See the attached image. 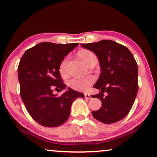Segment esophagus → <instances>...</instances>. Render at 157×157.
Returning <instances> with one entry per match:
<instances>
[{"label": "esophagus", "mask_w": 157, "mask_h": 157, "mask_svg": "<svg viewBox=\"0 0 157 157\" xmlns=\"http://www.w3.org/2000/svg\"><path fill=\"white\" fill-rule=\"evenodd\" d=\"M84 97L85 98L87 99H91V97L90 96V94H84Z\"/></svg>", "instance_id": "esophagus-1"}]
</instances>
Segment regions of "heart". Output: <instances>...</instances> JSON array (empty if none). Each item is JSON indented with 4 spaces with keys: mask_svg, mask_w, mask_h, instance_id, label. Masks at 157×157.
<instances>
[{
    "mask_svg": "<svg viewBox=\"0 0 157 157\" xmlns=\"http://www.w3.org/2000/svg\"><path fill=\"white\" fill-rule=\"evenodd\" d=\"M78 57L83 63L88 64L94 58H97L94 53L90 50H82L78 52ZM66 60H64L60 65L59 71L61 74H64L65 68H66ZM94 82V78L92 76L83 77V78H73L68 82V85L71 88L76 91H86L89 87Z\"/></svg>",
    "mask_w": 157,
    "mask_h": 157,
    "instance_id": "1",
    "label": "heart"
}]
</instances>
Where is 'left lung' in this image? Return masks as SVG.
<instances>
[{
	"instance_id": "obj_1",
	"label": "left lung",
	"mask_w": 157,
	"mask_h": 157,
	"mask_svg": "<svg viewBox=\"0 0 157 157\" xmlns=\"http://www.w3.org/2000/svg\"><path fill=\"white\" fill-rule=\"evenodd\" d=\"M81 45L96 54L101 71L94 85L100 91L91 96L100 99L101 107L92 111L93 117L105 124L120 121L131 109L138 92V66L133 54L125 46L109 40Z\"/></svg>"
}]
</instances>
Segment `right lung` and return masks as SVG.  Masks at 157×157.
Segmentation results:
<instances>
[{"mask_svg":"<svg viewBox=\"0 0 157 157\" xmlns=\"http://www.w3.org/2000/svg\"><path fill=\"white\" fill-rule=\"evenodd\" d=\"M78 43L41 42L28 49L20 60L18 78L22 101L31 117L45 127H57L68 119L73 101L84 94L68 88L57 97L52 91L65 90L60 65Z\"/></svg>","mask_w":157,"mask_h":157,"instance_id":"obj_1","label":"right lung"}]
</instances>
